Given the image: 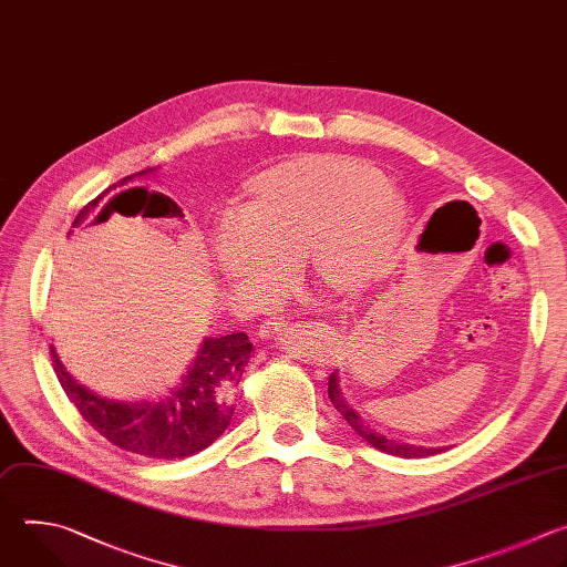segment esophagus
I'll use <instances>...</instances> for the list:
<instances>
[{"mask_svg":"<svg viewBox=\"0 0 567 567\" xmlns=\"http://www.w3.org/2000/svg\"><path fill=\"white\" fill-rule=\"evenodd\" d=\"M286 326H288L286 317H268V319H264L261 326H259V337H261V339H270V337L279 334Z\"/></svg>","mask_w":567,"mask_h":567,"instance_id":"esophagus-1","label":"esophagus"}]
</instances>
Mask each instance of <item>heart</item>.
Instances as JSON below:
<instances>
[{"instance_id": "obj_1", "label": "heart", "mask_w": 567, "mask_h": 567, "mask_svg": "<svg viewBox=\"0 0 567 567\" xmlns=\"http://www.w3.org/2000/svg\"><path fill=\"white\" fill-rule=\"evenodd\" d=\"M406 207L384 174L360 158L306 154L248 181L214 246L220 272L270 281L301 264L326 297H353L382 279L400 250Z\"/></svg>"}]
</instances>
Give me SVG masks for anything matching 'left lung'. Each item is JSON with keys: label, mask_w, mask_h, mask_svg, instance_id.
<instances>
[{"label": "left lung", "mask_w": 567, "mask_h": 567, "mask_svg": "<svg viewBox=\"0 0 567 567\" xmlns=\"http://www.w3.org/2000/svg\"><path fill=\"white\" fill-rule=\"evenodd\" d=\"M328 398L332 402V406L342 413L347 417V422L375 449L384 451V454H391V456H400V458H424V456H433V454H440L442 449H426V446H415V444H404V442H398V440H389L380 433H375L373 429H369V424L362 422V417L347 404V400L342 398V391H339V378L337 373H332L328 378Z\"/></svg>", "instance_id": "obj_1"}]
</instances>
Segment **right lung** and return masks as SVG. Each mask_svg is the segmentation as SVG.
Instances as JSON below:
<instances>
[{"label":"right lung","instance_id":"obj_1","mask_svg":"<svg viewBox=\"0 0 567 567\" xmlns=\"http://www.w3.org/2000/svg\"><path fill=\"white\" fill-rule=\"evenodd\" d=\"M145 172L134 176H143ZM130 178L132 176L123 178L121 185H125ZM102 194L80 209L73 225L84 220L95 209ZM113 198L109 203H113ZM156 198L163 196L156 194ZM250 353L252 344L248 342L246 332L205 337L194 364L169 398L161 402L134 404L104 400L80 386L66 373L55 355V349L51 347L55 375L80 415L109 442L130 451V454L156 461L194 456L228 429L235 413V389L248 367Z\"/></svg>","mask_w":567,"mask_h":567}]
</instances>
